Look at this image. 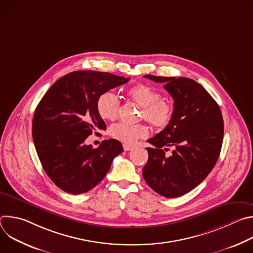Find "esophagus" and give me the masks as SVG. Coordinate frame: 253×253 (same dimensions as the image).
I'll return each instance as SVG.
<instances>
[{
  "label": "esophagus",
  "instance_id": "34e87169",
  "mask_svg": "<svg viewBox=\"0 0 253 253\" xmlns=\"http://www.w3.org/2000/svg\"><path fill=\"white\" fill-rule=\"evenodd\" d=\"M123 148H124V150H125V151H130V150H132V149L134 148V146L126 145V144H124V145H123Z\"/></svg>",
  "mask_w": 253,
  "mask_h": 253
}]
</instances>
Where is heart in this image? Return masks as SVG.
<instances>
[{"label":"heart","instance_id":"heart-1","mask_svg":"<svg viewBox=\"0 0 253 253\" xmlns=\"http://www.w3.org/2000/svg\"><path fill=\"white\" fill-rule=\"evenodd\" d=\"M127 96L141 107L140 118L146 120L157 129L166 128L174 114V107L171 102L161 99V94L153 87L146 84H138L127 90ZM97 111L104 120L114 121L120 111V103L116 95L107 91L102 93L97 99ZM111 136L126 144L132 145L138 139L148 135V128L144 124H124L119 123L110 129Z\"/></svg>","mask_w":253,"mask_h":253}]
</instances>
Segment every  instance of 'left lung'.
<instances>
[{
  "instance_id": "obj_1",
  "label": "left lung",
  "mask_w": 253,
  "mask_h": 253,
  "mask_svg": "<svg viewBox=\"0 0 253 253\" xmlns=\"http://www.w3.org/2000/svg\"><path fill=\"white\" fill-rule=\"evenodd\" d=\"M164 83L174 100L170 124L148 142V161L142 174L158 194L175 198L200 184L218 160L224 124L218 104L197 82L185 77L144 76ZM173 147L171 157L165 151Z\"/></svg>"
}]
</instances>
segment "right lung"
<instances>
[{
	"instance_id": "add662e5",
	"label": "right lung",
	"mask_w": 253,
	"mask_h": 253,
	"mask_svg": "<svg viewBox=\"0 0 253 253\" xmlns=\"http://www.w3.org/2000/svg\"><path fill=\"white\" fill-rule=\"evenodd\" d=\"M129 80L106 72H72L54 83L36 108L35 148L46 174L63 191L91 190L123 151L115 139L103 141L98 148L85 142L94 131L106 130L97 111L98 97Z\"/></svg>"
}]
</instances>
